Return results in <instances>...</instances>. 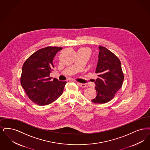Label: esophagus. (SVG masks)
Masks as SVG:
<instances>
[{
  "instance_id": "1",
  "label": "esophagus",
  "mask_w": 150,
  "mask_h": 150,
  "mask_svg": "<svg viewBox=\"0 0 150 150\" xmlns=\"http://www.w3.org/2000/svg\"><path fill=\"white\" fill-rule=\"evenodd\" d=\"M77 85H78L79 86L81 87H83V88L86 87V85H85V84L81 83H79V82H77Z\"/></svg>"
}]
</instances>
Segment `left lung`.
Listing matches in <instances>:
<instances>
[{"mask_svg": "<svg viewBox=\"0 0 150 150\" xmlns=\"http://www.w3.org/2000/svg\"><path fill=\"white\" fill-rule=\"evenodd\" d=\"M99 54L95 73L97 95L91 100L96 104L108 103L114 98L117 92L122 87L124 74L119 59L105 47L99 46Z\"/></svg>", "mask_w": 150, "mask_h": 150, "instance_id": "1", "label": "left lung"}]
</instances>
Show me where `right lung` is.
<instances>
[{"instance_id": "right-lung-1", "label": "right lung", "mask_w": 150, "mask_h": 150, "mask_svg": "<svg viewBox=\"0 0 150 150\" xmlns=\"http://www.w3.org/2000/svg\"><path fill=\"white\" fill-rule=\"evenodd\" d=\"M62 47L47 46L38 50L26 60L22 67L21 84L28 98L39 106L50 104L62 94L66 81L54 78L52 61Z\"/></svg>"}]
</instances>
